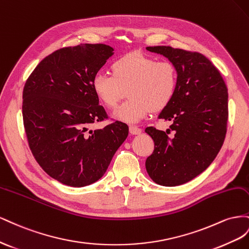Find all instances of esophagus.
<instances>
[{"instance_id":"obj_1","label":"esophagus","mask_w":249,"mask_h":249,"mask_svg":"<svg viewBox=\"0 0 249 249\" xmlns=\"http://www.w3.org/2000/svg\"><path fill=\"white\" fill-rule=\"evenodd\" d=\"M129 132H130L131 134H141V133H142V129L139 128L138 126L131 125V126H129Z\"/></svg>"}]
</instances>
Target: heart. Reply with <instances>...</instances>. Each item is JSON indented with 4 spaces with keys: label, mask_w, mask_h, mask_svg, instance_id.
<instances>
[{
    "label": "heart",
    "mask_w": 249,
    "mask_h": 249,
    "mask_svg": "<svg viewBox=\"0 0 249 249\" xmlns=\"http://www.w3.org/2000/svg\"><path fill=\"white\" fill-rule=\"evenodd\" d=\"M111 75L98 74L91 82L96 97L107 108L115 109L128 94L129 100L115 118L137 123L150 111H161L171 103L178 83L175 65L141 52H130L111 63Z\"/></svg>",
    "instance_id": "1"
}]
</instances>
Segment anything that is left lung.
<instances>
[{
  "mask_svg": "<svg viewBox=\"0 0 249 249\" xmlns=\"http://www.w3.org/2000/svg\"><path fill=\"white\" fill-rule=\"evenodd\" d=\"M146 49L164 55L178 73L173 100L159 116L171 122L170 129H145L154 142L146 170L160 186H179L202 173L223 145L229 119L227 88L218 69L200 53L167 46ZM170 131L175 133L171 138Z\"/></svg>",
  "mask_w": 249,
  "mask_h": 249,
  "instance_id": "1",
  "label": "left lung"
}]
</instances>
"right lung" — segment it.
Wrapping results in <instances>:
<instances>
[{
    "label": "right lung",
    "mask_w": 249,
    "mask_h": 249,
    "mask_svg": "<svg viewBox=\"0 0 249 249\" xmlns=\"http://www.w3.org/2000/svg\"><path fill=\"white\" fill-rule=\"evenodd\" d=\"M113 49L81 44L57 50L42 59L23 90V120L28 143L44 171L70 187L99 180L128 136L125 123L89 127L107 115L91 82Z\"/></svg>",
    "instance_id": "add662e5"
}]
</instances>
